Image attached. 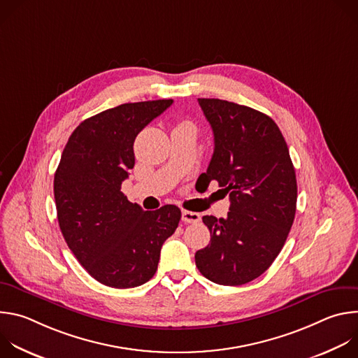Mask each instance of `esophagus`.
I'll use <instances>...</instances> for the list:
<instances>
[{
  "instance_id": "esophagus-1",
  "label": "esophagus",
  "mask_w": 358,
  "mask_h": 358,
  "mask_svg": "<svg viewBox=\"0 0 358 358\" xmlns=\"http://www.w3.org/2000/svg\"><path fill=\"white\" fill-rule=\"evenodd\" d=\"M182 221L185 224H196L201 221V215L191 211H182Z\"/></svg>"
}]
</instances>
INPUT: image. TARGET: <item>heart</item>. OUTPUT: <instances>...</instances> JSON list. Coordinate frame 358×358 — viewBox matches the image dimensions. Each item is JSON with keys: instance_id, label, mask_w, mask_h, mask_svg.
I'll return each instance as SVG.
<instances>
[{"instance_id": "1", "label": "heart", "mask_w": 358, "mask_h": 358, "mask_svg": "<svg viewBox=\"0 0 358 358\" xmlns=\"http://www.w3.org/2000/svg\"><path fill=\"white\" fill-rule=\"evenodd\" d=\"M181 124H182V123H181Z\"/></svg>"}]
</instances>
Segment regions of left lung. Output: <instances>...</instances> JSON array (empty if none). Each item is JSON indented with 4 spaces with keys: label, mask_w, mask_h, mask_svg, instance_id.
Instances as JSON below:
<instances>
[{
    "label": "left lung",
    "mask_w": 358,
    "mask_h": 358,
    "mask_svg": "<svg viewBox=\"0 0 358 358\" xmlns=\"http://www.w3.org/2000/svg\"><path fill=\"white\" fill-rule=\"evenodd\" d=\"M214 131V155L201 174L229 194L227 218L202 217L211 242L195 253L198 271L214 283L239 286L276 259L292 228L297 184L287 144L265 113L221 99H198Z\"/></svg>",
    "instance_id": "8db88e82"
}]
</instances>
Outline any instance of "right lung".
I'll list each match as a JSON object with an SVG mask.
<instances>
[{"mask_svg": "<svg viewBox=\"0 0 358 358\" xmlns=\"http://www.w3.org/2000/svg\"><path fill=\"white\" fill-rule=\"evenodd\" d=\"M171 105L162 99L108 109L83 120L64 148L54 178L59 228L79 264L106 286L148 282L181 220L176 206L143 211L120 191L137 134Z\"/></svg>", "mask_w": 358, "mask_h": 358, "instance_id": "right-lung-1", "label": "right lung"}]
</instances>
